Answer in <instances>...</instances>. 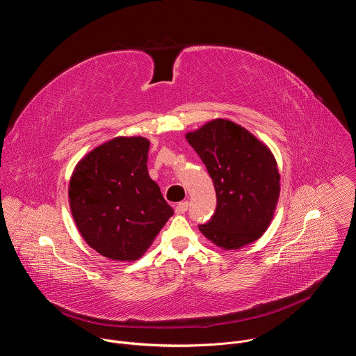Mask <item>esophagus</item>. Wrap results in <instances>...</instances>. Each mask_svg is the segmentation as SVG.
<instances>
[{"label":"esophagus","mask_w":356,"mask_h":356,"mask_svg":"<svg viewBox=\"0 0 356 356\" xmlns=\"http://www.w3.org/2000/svg\"><path fill=\"white\" fill-rule=\"evenodd\" d=\"M187 210H188V201H181V202H179V204H176V207H175L176 214H184Z\"/></svg>","instance_id":"1"}]
</instances>
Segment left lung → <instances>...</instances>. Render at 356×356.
I'll list each match as a JSON object with an SVG mask.
<instances>
[{"label":"left lung","mask_w":356,"mask_h":356,"mask_svg":"<svg viewBox=\"0 0 356 356\" xmlns=\"http://www.w3.org/2000/svg\"><path fill=\"white\" fill-rule=\"evenodd\" d=\"M206 165L217 209L198 229L217 246L239 249L270 225L280 194V175L270 149L243 127L217 118L186 134Z\"/></svg>","instance_id":"1"}]
</instances>
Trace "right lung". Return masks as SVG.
<instances>
[{
    "instance_id": "add662e5",
    "label": "right lung",
    "mask_w": 356,
    "mask_h": 356,
    "mask_svg": "<svg viewBox=\"0 0 356 356\" xmlns=\"http://www.w3.org/2000/svg\"><path fill=\"white\" fill-rule=\"evenodd\" d=\"M149 140L117 136L76 165L69 186L73 220L83 239L113 261H136L173 216L147 173Z\"/></svg>"
}]
</instances>
